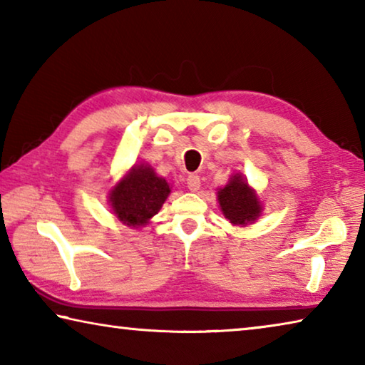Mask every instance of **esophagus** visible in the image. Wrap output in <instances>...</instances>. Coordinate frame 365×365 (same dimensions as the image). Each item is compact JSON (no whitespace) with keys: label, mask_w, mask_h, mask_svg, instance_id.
<instances>
[{"label":"esophagus","mask_w":365,"mask_h":365,"mask_svg":"<svg viewBox=\"0 0 365 365\" xmlns=\"http://www.w3.org/2000/svg\"><path fill=\"white\" fill-rule=\"evenodd\" d=\"M187 185H188V190L190 191H197L201 187V180H200V175L196 174H190L187 177Z\"/></svg>","instance_id":"obj_1"}]
</instances>
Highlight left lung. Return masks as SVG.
I'll return each instance as SVG.
<instances>
[{
    "mask_svg": "<svg viewBox=\"0 0 365 365\" xmlns=\"http://www.w3.org/2000/svg\"><path fill=\"white\" fill-rule=\"evenodd\" d=\"M217 197L222 212L235 225H246L261 214L257 196L242 175H233L232 180L219 190Z\"/></svg>",
    "mask_w": 365,
    "mask_h": 365,
    "instance_id": "1",
    "label": "left lung"
}]
</instances>
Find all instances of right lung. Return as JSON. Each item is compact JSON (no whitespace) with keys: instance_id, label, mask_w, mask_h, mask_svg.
Segmentation results:
<instances>
[{"instance_id":"obj_1","label":"right lung","mask_w":365,"mask_h":365,"mask_svg":"<svg viewBox=\"0 0 365 365\" xmlns=\"http://www.w3.org/2000/svg\"><path fill=\"white\" fill-rule=\"evenodd\" d=\"M170 193L169 183L154 174L151 168L137 165L122 182L110 190V207L123 224L145 225L159 212Z\"/></svg>"}]
</instances>
